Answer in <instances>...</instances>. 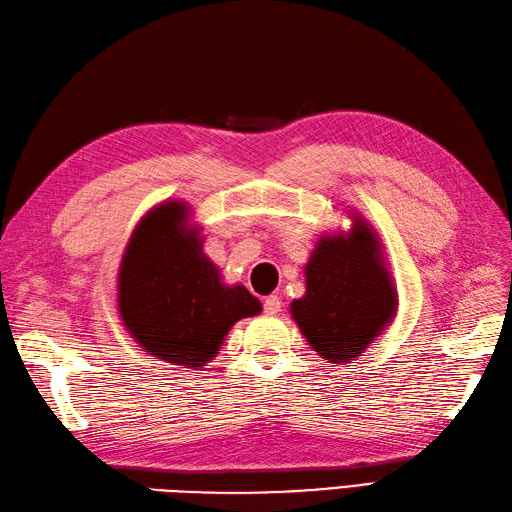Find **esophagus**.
Wrapping results in <instances>:
<instances>
[{
  "instance_id": "obj_1",
  "label": "esophagus",
  "mask_w": 512,
  "mask_h": 512,
  "mask_svg": "<svg viewBox=\"0 0 512 512\" xmlns=\"http://www.w3.org/2000/svg\"><path fill=\"white\" fill-rule=\"evenodd\" d=\"M280 306H282V302H280L278 295H267V298H265V313L267 315H278Z\"/></svg>"
}]
</instances>
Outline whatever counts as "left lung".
Segmentation results:
<instances>
[{
	"instance_id": "8db88e82",
	"label": "left lung",
	"mask_w": 512,
	"mask_h": 512,
	"mask_svg": "<svg viewBox=\"0 0 512 512\" xmlns=\"http://www.w3.org/2000/svg\"><path fill=\"white\" fill-rule=\"evenodd\" d=\"M346 214L350 230L324 232L315 241L304 265L306 291L289 306L309 346L337 366L361 357L399 311L381 236L361 212Z\"/></svg>"
}]
</instances>
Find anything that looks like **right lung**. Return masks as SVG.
Wrapping results in <instances>:
<instances>
[{
  "instance_id": "add662e5",
  "label": "right lung",
  "mask_w": 512,
  "mask_h": 512,
  "mask_svg": "<svg viewBox=\"0 0 512 512\" xmlns=\"http://www.w3.org/2000/svg\"><path fill=\"white\" fill-rule=\"evenodd\" d=\"M118 317L146 355L201 370L230 328L263 311L241 282L227 285L203 252L201 225L184 199L157 203L135 225L116 278Z\"/></svg>"
}]
</instances>
